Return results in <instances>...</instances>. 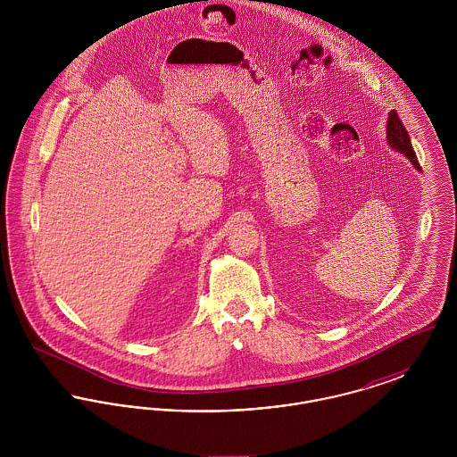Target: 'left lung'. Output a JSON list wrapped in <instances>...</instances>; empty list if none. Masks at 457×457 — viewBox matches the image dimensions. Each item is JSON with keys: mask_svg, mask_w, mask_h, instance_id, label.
<instances>
[{"mask_svg": "<svg viewBox=\"0 0 457 457\" xmlns=\"http://www.w3.org/2000/svg\"><path fill=\"white\" fill-rule=\"evenodd\" d=\"M386 138H387L391 149H394L395 153L403 154L404 157H408L414 168L418 171H421V168L418 164V159H416V154L413 151V145H411L410 133L404 129L403 121L399 120V116L394 109L389 111V116H387V137Z\"/></svg>", "mask_w": 457, "mask_h": 457, "instance_id": "left-lung-1", "label": "left lung"}]
</instances>
